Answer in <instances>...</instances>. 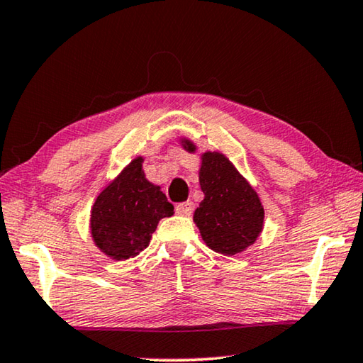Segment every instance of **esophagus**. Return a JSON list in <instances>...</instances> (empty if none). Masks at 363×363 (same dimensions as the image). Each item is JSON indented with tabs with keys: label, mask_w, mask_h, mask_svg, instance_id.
<instances>
[{
	"label": "esophagus",
	"mask_w": 363,
	"mask_h": 363,
	"mask_svg": "<svg viewBox=\"0 0 363 363\" xmlns=\"http://www.w3.org/2000/svg\"><path fill=\"white\" fill-rule=\"evenodd\" d=\"M194 210H195V205L192 201H184V203H179L176 206L177 214H182V216H190V214L194 213Z\"/></svg>",
	"instance_id": "34e87169"
}]
</instances>
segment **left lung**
Wrapping results in <instances>:
<instances>
[{"instance_id": "left-lung-1", "label": "left lung", "mask_w": 363, "mask_h": 363, "mask_svg": "<svg viewBox=\"0 0 363 363\" xmlns=\"http://www.w3.org/2000/svg\"><path fill=\"white\" fill-rule=\"evenodd\" d=\"M182 147L192 153L196 150L189 139H182ZM199 179L205 199L194 213V223L206 247L225 256L242 253L262 230L264 208L259 196L219 152L201 153Z\"/></svg>"}]
</instances>
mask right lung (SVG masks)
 <instances>
[{"instance_id":"add662e5","label":"right lung","mask_w":363,"mask_h":363,"mask_svg":"<svg viewBox=\"0 0 363 363\" xmlns=\"http://www.w3.org/2000/svg\"><path fill=\"white\" fill-rule=\"evenodd\" d=\"M143 157H136L97 196L91 210V235L102 253L116 261L149 247L158 220L174 206L158 186L145 179Z\"/></svg>"}]
</instances>
